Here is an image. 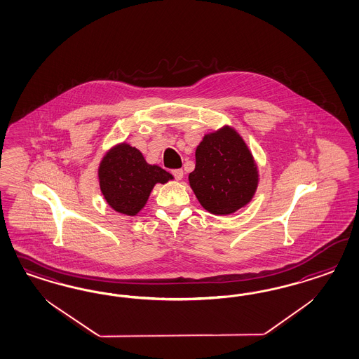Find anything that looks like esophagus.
I'll return each instance as SVG.
<instances>
[{
    "label": "esophagus",
    "mask_w": 359,
    "mask_h": 359,
    "mask_svg": "<svg viewBox=\"0 0 359 359\" xmlns=\"http://www.w3.org/2000/svg\"><path fill=\"white\" fill-rule=\"evenodd\" d=\"M172 175H174V177L176 180H182L184 172H183V170H172Z\"/></svg>",
    "instance_id": "esophagus-1"
}]
</instances>
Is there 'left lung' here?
Masks as SVG:
<instances>
[{"mask_svg": "<svg viewBox=\"0 0 359 359\" xmlns=\"http://www.w3.org/2000/svg\"><path fill=\"white\" fill-rule=\"evenodd\" d=\"M189 184L200 204L213 215H231L250 201L258 171L237 131L226 126L204 137L196 149Z\"/></svg>", "mask_w": 359, "mask_h": 359, "instance_id": "left-lung-1", "label": "left lung"}]
</instances>
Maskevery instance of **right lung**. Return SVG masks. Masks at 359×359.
Instances as JSON below:
<instances>
[{"label": "right lung", "mask_w": 359, "mask_h": 359, "mask_svg": "<svg viewBox=\"0 0 359 359\" xmlns=\"http://www.w3.org/2000/svg\"><path fill=\"white\" fill-rule=\"evenodd\" d=\"M98 179L109 205L122 215L135 216L144 207L154 185L167 183L172 175L147 163L140 150L122 143L104 156Z\"/></svg>", "instance_id": "right-lung-1"}]
</instances>
